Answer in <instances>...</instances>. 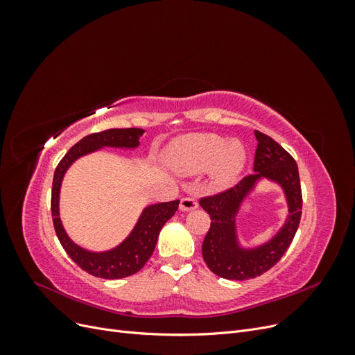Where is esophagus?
<instances>
[{"mask_svg":"<svg viewBox=\"0 0 355 355\" xmlns=\"http://www.w3.org/2000/svg\"><path fill=\"white\" fill-rule=\"evenodd\" d=\"M180 210L182 211H189L198 207V201L196 197H184L180 200Z\"/></svg>","mask_w":355,"mask_h":355,"instance_id":"1","label":"esophagus"}]
</instances>
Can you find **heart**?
<instances>
[{
    "instance_id": "1",
    "label": "heart",
    "mask_w": 355,
    "mask_h": 355,
    "mask_svg": "<svg viewBox=\"0 0 355 355\" xmlns=\"http://www.w3.org/2000/svg\"><path fill=\"white\" fill-rule=\"evenodd\" d=\"M247 158V149L240 141H228L213 133L179 136L167 149L168 164L179 173L196 175L213 167V180L219 187L239 180Z\"/></svg>"
}]
</instances>
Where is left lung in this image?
I'll list each match as a JSON object with an SVG mask.
<instances>
[{"label":"left lung","instance_id":"obj_1","mask_svg":"<svg viewBox=\"0 0 355 355\" xmlns=\"http://www.w3.org/2000/svg\"><path fill=\"white\" fill-rule=\"evenodd\" d=\"M257 148L254 175L243 178L237 185L204 197L200 206L210 214V230L202 241V257L209 270L227 280H249L266 272L282 259L292 244L302 214V191L297 164L286 149L272 137L254 130ZM262 177L280 184L285 191L289 216L275 237L262 246L245 250L236 237V213L245 197Z\"/></svg>","mask_w":355,"mask_h":355}]
</instances>
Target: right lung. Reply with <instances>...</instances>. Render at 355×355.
I'll list each match as a JSON object with an SVG mask.
<instances>
[{
    "instance_id": "obj_1",
    "label": "right lung",
    "mask_w": 355,
    "mask_h": 355,
    "mask_svg": "<svg viewBox=\"0 0 355 355\" xmlns=\"http://www.w3.org/2000/svg\"><path fill=\"white\" fill-rule=\"evenodd\" d=\"M144 132L145 130H142V128H110V130L85 136L69 149L55 170L51 188V216L56 235L71 259L81 270L94 277L116 280V278H124L141 271L146 261L154 253L161 228L176 213L179 200L158 202L145 207L136 227L120 245L114 247L108 252L96 253L75 244L63 230L59 218V194L62 179L77 158L98 151V149L105 146L133 149L139 146V137L144 135Z\"/></svg>"
}]
</instances>
